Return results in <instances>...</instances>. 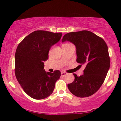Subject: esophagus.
Listing matches in <instances>:
<instances>
[{"label":"esophagus","instance_id":"esophagus-1","mask_svg":"<svg viewBox=\"0 0 121 121\" xmlns=\"http://www.w3.org/2000/svg\"><path fill=\"white\" fill-rule=\"evenodd\" d=\"M67 74V73H66V72H61V76L62 77H65V76H66V75Z\"/></svg>","mask_w":121,"mask_h":121}]
</instances>
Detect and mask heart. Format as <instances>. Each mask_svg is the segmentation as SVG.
<instances>
[{"label":"heart","mask_w":121,"mask_h":121,"mask_svg":"<svg viewBox=\"0 0 121 121\" xmlns=\"http://www.w3.org/2000/svg\"><path fill=\"white\" fill-rule=\"evenodd\" d=\"M68 44H70V43H65L62 45V46H67V45H68Z\"/></svg>","instance_id":"obj_1"}]
</instances>
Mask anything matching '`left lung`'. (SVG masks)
I'll use <instances>...</instances> for the list:
<instances>
[{"instance_id": "left-lung-1", "label": "left lung", "mask_w": 121, "mask_h": 121, "mask_svg": "<svg viewBox=\"0 0 121 121\" xmlns=\"http://www.w3.org/2000/svg\"><path fill=\"white\" fill-rule=\"evenodd\" d=\"M69 41L76 47L77 62L84 65V74L67 85L75 96L84 98L94 94L102 85L110 65L107 43L102 38L87 30L72 32L63 37L62 42Z\"/></svg>"}]
</instances>
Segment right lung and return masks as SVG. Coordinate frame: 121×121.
Listing matches in <instances>:
<instances>
[{
  "label": "right lung",
  "mask_w": 121,
  "mask_h": 121,
  "mask_svg": "<svg viewBox=\"0 0 121 121\" xmlns=\"http://www.w3.org/2000/svg\"><path fill=\"white\" fill-rule=\"evenodd\" d=\"M62 32L37 30L28 35L19 43L15 53V75L27 95L35 99H42L53 93L61 76L59 70L46 72L44 62L49 51L58 42Z\"/></svg>",
  "instance_id": "obj_1"
}]
</instances>
